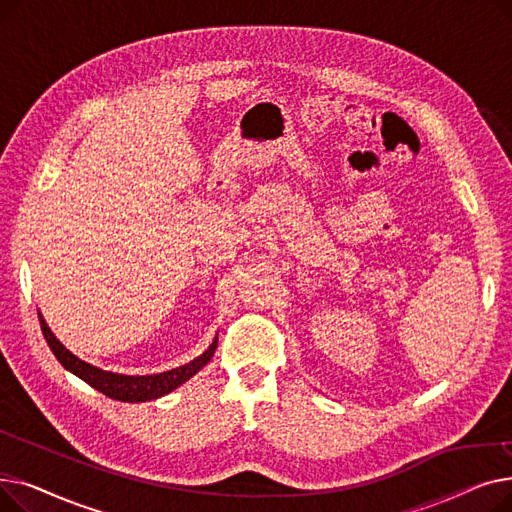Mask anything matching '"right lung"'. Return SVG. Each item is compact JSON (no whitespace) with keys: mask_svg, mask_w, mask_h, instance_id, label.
<instances>
[{"mask_svg":"<svg viewBox=\"0 0 512 512\" xmlns=\"http://www.w3.org/2000/svg\"><path fill=\"white\" fill-rule=\"evenodd\" d=\"M39 321H41V330L51 348V353L58 357V361L64 365V369L74 373L76 378L87 382L91 388L99 390L101 394L110 396L114 400H122V402H147V400H155V398L170 394L172 390L180 388L184 382L191 380L193 375H197L211 361L215 348H218V336H215L207 351L203 355H199L197 359H193L191 363L180 365V367L164 371V373H153V375H124V373L99 369L83 359H78L56 338V334L49 330L41 311H39Z\"/></svg>","mask_w":512,"mask_h":512,"instance_id":"add662e5","label":"right lung"}]
</instances>
